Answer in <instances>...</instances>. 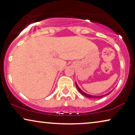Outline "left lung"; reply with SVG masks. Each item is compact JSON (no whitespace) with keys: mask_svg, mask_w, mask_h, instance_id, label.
<instances>
[{"mask_svg":"<svg viewBox=\"0 0 135 135\" xmlns=\"http://www.w3.org/2000/svg\"><path fill=\"white\" fill-rule=\"evenodd\" d=\"M75 85H76V87H77V89H78L79 92H80V93H82L83 95L85 96V97H87V98H102L103 96H104V95H103V96H92V95H88V94H86L85 93H84V92L82 90H81L80 88L79 87V86L77 85V84H76V82H75ZM110 93H111V91L109 92V93H108V95H109V94Z\"/></svg>","mask_w":135,"mask_h":135,"instance_id":"obj_1","label":"left lung"}]
</instances>
